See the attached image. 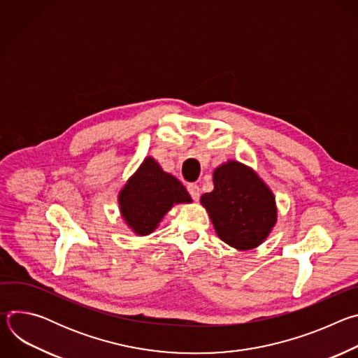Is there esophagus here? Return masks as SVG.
I'll use <instances>...</instances> for the list:
<instances>
[{"label": "esophagus", "mask_w": 358, "mask_h": 358, "mask_svg": "<svg viewBox=\"0 0 358 358\" xmlns=\"http://www.w3.org/2000/svg\"><path fill=\"white\" fill-rule=\"evenodd\" d=\"M187 189H188L189 195L192 196V199L198 201V198H199V187L196 184H188Z\"/></svg>", "instance_id": "34e87169"}]
</instances>
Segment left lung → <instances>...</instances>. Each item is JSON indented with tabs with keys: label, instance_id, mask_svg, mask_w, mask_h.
I'll return each instance as SVG.
<instances>
[{
	"label": "left lung",
	"instance_id": "obj_1",
	"mask_svg": "<svg viewBox=\"0 0 358 358\" xmlns=\"http://www.w3.org/2000/svg\"><path fill=\"white\" fill-rule=\"evenodd\" d=\"M214 189L201 195L217 235L236 250L262 245L278 222L276 198L252 167L228 160L213 173Z\"/></svg>",
	"mask_w": 358,
	"mask_h": 358
}]
</instances>
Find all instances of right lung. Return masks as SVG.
Returning <instances> with one entry per match:
<instances>
[{
  "label": "right lung",
  "mask_w": 358,
  "mask_h": 358,
  "mask_svg": "<svg viewBox=\"0 0 358 358\" xmlns=\"http://www.w3.org/2000/svg\"><path fill=\"white\" fill-rule=\"evenodd\" d=\"M191 202L185 187L151 156L141 162L117 194L120 215L137 236L155 232L174 206Z\"/></svg>",
  "instance_id": "add662e5"
}]
</instances>
